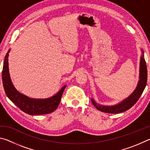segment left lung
Segmentation results:
<instances>
[{"mask_svg":"<svg viewBox=\"0 0 150 150\" xmlns=\"http://www.w3.org/2000/svg\"><path fill=\"white\" fill-rule=\"evenodd\" d=\"M142 55L139 62V81L136 87L130 95H129L125 99L122 100L121 102L116 104L115 105H100L95 102L94 98H91V102L93 105L95 106L96 109L103 112L117 114L126 111L130 109L132 106L135 105L138 101L139 98L145 88L147 83V66L145 59H144V52L143 50H141Z\"/></svg>","mask_w":150,"mask_h":150,"instance_id":"left-lung-1","label":"left lung"}]
</instances>
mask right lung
<instances>
[{
    "label": "right lung",
    "instance_id": "right-lung-1",
    "mask_svg": "<svg viewBox=\"0 0 150 150\" xmlns=\"http://www.w3.org/2000/svg\"><path fill=\"white\" fill-rule=\"evenodd\" d=\"M11 49L5 56L2 69V83L8 98L20 110L30 115H40L54 112L59 105L61 98L66 85L54 96L47 98H32L18 92L12 84L8 69V55Z\"/></svg>",
    "mask_w": 150,
    "mask_h": 150
}]
</instances>
